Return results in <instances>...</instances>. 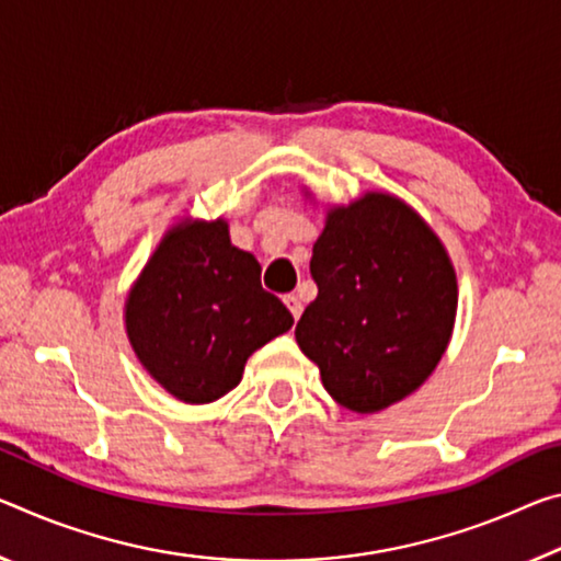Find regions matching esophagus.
Instances as JSON below:
<instances>
[{
  "label": "esophagus",
  "instance_id": "1",
  "mask_svg": "<svg viewBox=\"0 0 561 561\" xmlns=\"http://www.w3.org/2000/svg\"><path fill=\"white\" fill-rule=\"evenodd\" d=\"M284 305H287L291 317L295 319L301 317V309H305V305H301V299L297 295H284Z\"/></svg>",
  "mask_w": 561,
  "mask_h": 561
}]
</instances>
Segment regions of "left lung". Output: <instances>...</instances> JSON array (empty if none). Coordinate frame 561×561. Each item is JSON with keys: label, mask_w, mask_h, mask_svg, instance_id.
I'll list each match as a JSON object with an SVG mask.
<instances>
[{"label": "left lung", "mask_w": 561, "mask_h": 561, "mask_svg": "<svg viewBox=\"0 0 561 561\" xmlns=\"http://www.w3.org/2000/svg\"><path fill=\"white\" fill-rule=\"evenodd\" d=\"M309 270L319 295L295 336L329 397L375 414L416 392L447 352L459 301L447 247L420 211L377 190L329 204Z\"/></svg>", "instance_id": "8db88e82"}]
</instances>
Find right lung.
I'll return each mask as SVG.
<instances>
[{"label": "right lung", "instance_id": "obj_1", "mask_svg": "<svg viewBox=\"0 0 561 561\" xmlns=\"http://www.w3.org/2000/svg\"><path fill=\"white\" fill-rule=\"evenodd\" d=\"M254 254L229 221L182 217L167 229L124 299V329L141 367L184 404H209L242 381L244 364L295 324L262 289Z\"/></svg>", "mask_w": 561, "mask_h": 561}]
</instances>
